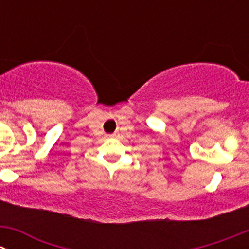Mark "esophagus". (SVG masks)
<instances>
[{"label":"esophagus","instance_id":"esophagus-1","mask_svg":"<svg viewBox=\"0 0 249 249\" xmlns=\"http://www.w3.org/2000/svg\"><path fill=\"white\" fill-rule=\"evenodd\" d=\"M115 135H117V132H114V134H113V135H112V136H115Z\"/></svg>","mask_w":249,"mask_h":249}]
</instances>
